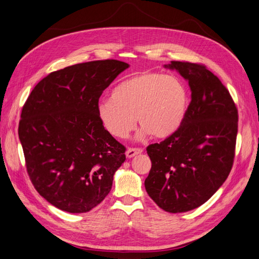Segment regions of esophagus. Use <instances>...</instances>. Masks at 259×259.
Returning <instances> with one entry per match:
<instances>
[{
  "mask_svg": "<svg viewBox=\"0 0 259 259\" xmlns=\"http://www.w3.org/2000/svg\"><path fill=\"white\" fill-rule=\"evenodd\" d=\"M143 151L141 148H127V151H126V156H127L128 158H132L136 156V155L141 154Z\"/></svg>",
  "mask_w": 259,
  "mask_h": 259,
  "instance_id": "1",
  "label": "esophagus"
}]
</instances>
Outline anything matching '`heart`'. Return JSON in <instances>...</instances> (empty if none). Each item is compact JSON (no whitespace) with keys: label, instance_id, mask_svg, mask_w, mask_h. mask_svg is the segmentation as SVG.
<instances>
[{"label":"heart","instance_id":"obj_1","mask_svg":"<svg viewBox=\"0 0 259 259\" xmlns=\"http://www.w3.org/2000/svg\"><path fill=\"white\" fill-rule=\"evenodd\" d=\"M189 106V92L182 79L157 72H143L119 82L111 100L97 105V116L112 136L126 139L137 122L140 137L166 139L181 127Z\"/></svg>","mask_w":259,"mask_h":259}]
</instances>
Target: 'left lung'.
Returning a JSON list of instances; mask_svg holds the SVG:
<instances>
[{
  "mask_svg": "<svg viewBox=\"0 0 259 259\" xmlns=\"http://www.w3.org/2000/svg\"><path fill=\"white\" fill-rule=\"evenodd\" d=\"M192 92L186 118L173 135L149 145L145 188L168 212L197 208L226 181L235 156L238 112L228 90L206 66L171 61Z\"/></svg>",
  "mask_w": 259,
  "mask_h": 259,
  "instance_id": "1",
  "label": "left lung"
}]
</instances>
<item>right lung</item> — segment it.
Instances as JSON below:
<instances>
[{"label": "right lung", "mask_w": 259, "mask_h": 259, "mask_svg": "<svg viewBox=\"0 0 259 259\" xmlns=\"http://www.w3.org/2000/svg\"><path fill=\"white\" fill-rule=\"evenodd\" d=\"M128 64L92 61L52 72L22 108L19 137L27 174L55 207L86 212L110 193L125 147L97 116L99 100Z\"/></svg>", "instance_id": "1"}]
</instances>
